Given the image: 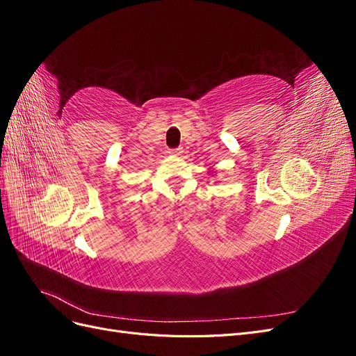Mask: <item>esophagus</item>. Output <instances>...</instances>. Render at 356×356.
I'll return each instance as SVG.
<instances>
[{
    "mask_svg": "<svg viewBox=\"0 0 356 356\" xmlns=\"http://www.w3.org/2000/svg\"><path fill=\"white\" fill-rule=\"evenodd\" d=\"M172 156H181L182 154V148H174V149H170L169 152Z\"/></svg>",
    "mask_w": 356,
    "mask_h": 356,
    "instance_id": "obj_1",
    "label": "esophagus"
}]
</instances>
